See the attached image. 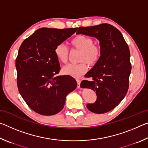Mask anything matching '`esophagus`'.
Here are the masks:
<instances>
[{
  "mask_svg": "<svg viewBox=\"0 0 148 148\" xmlns=\"http://www.w3.org/2000/svg\"><path fill=\"white\" fill-rule=\"evenodd\" d=\"M76 82H77V87H79L80 84H81V80L79 79H76Z\"/></svg>",
  "mask_w": 148,
  "mask_h": 148,
  "instance_id": "esophagus-1",
  "label": "esophagus"
}]
</instances>
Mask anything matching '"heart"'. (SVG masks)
Masks as SVG:
<instances>
[{
  "mask_svg": "<svg viewBox=\"0 0 148 148\" xmlns=\"http://www.w3.org/2000/svg\"><path fill=\"white\" fill-rule=\"evenodd\" d=\"M73 49L80 51L79 62L76 64H68L62 68L64 74L77 77L85 74L88 70V66H94L98 63L102 55V48L98 44L94 43L91 37L84 34H78L74 37L71 42ZM57 59L62 63H66L69 60V50L63 44H59L54 50Z\"/></svg>",
  "mask_w": 148,
  "mask_h": 148,
  "instance_id": "1",
  "label": "heart"
}]
</instances>
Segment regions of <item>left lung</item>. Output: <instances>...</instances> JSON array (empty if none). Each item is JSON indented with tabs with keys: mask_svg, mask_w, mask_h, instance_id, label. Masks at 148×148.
Wrapping results in <instances>:
<instances>
[{
	"mask_svg": "<svg viewBox=\"0 0 148 148\" xmlns=\"http://www.w3.org/2000/svg\"><path fill=\"white\" fill-rule=\"evenodd\" d=\"M76 33L95 37L100 42L101 59L86 74L92 80H83L80 87L97 93L96 102L87 104V108L95 114L106 113L121 102L128 91L131 71L128 44L121 32L108 23L80 27Z\"/></svg>",
	"mask_w": 148,
	"mask_h": 148,
	"instance_id": "8db88e82",
	"label": "left lung"
}]
</instances>
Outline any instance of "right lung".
Masks as SVG:
<instances>
[{"label":"right lung","mask_w":148,"mask_h":148,"mask_svg":"<svg viewBox=\"0 0 148 148\" xmlns=\"http://www.w3.org/2000/svg\"><path fill=\"white\" fill-rule=\"evenodd\" d=\"M77 28H41L22 42L16 60L17 84L27 104L36 113L51 116L63 108L67 95L76 88L71 76H57L61 70L56 47Z\"/></svg>","instance_id":"obj_1"}]
</instances>
